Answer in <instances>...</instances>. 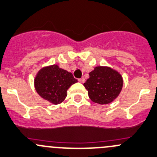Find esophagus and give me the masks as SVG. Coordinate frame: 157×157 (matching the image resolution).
I'll list each match as a JSON object with an SVG mask.
<instances>
[{"mask_svg":"<svg viewBox=\"0 0 157 157\" xmlns=\"http://www.w3.org/2000/svg\"><path fill=\"white\" fill-rule=\"evenodd\" d=\"M78 81L80 82V83H83L84 82H85V79L84 78H81V79H79L78 80Z\"/></svg>","mask_w":157,"mask_h":157,"instance_id":"obj_1","label":"esophagus"}]
</instances>
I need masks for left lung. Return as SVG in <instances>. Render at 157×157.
Masks as SVG:
<instances>
[{
    "instance_id": "1",
    "label": "left lung",
    "mask_w": 157,
    "mask_h": 157,
    "mask_svg": "<svg viewBox=\"0 0 157 157\" xmlns=\"http://www.w3.org/2000/svg\"><path fill=\"white\" fill-rule=\"evenodd\" d=\"M89 74L90 78L83 86L92 101L108 105L119 96L123 86L120 72L108 66H97Z\"/></svg>"
}]
</instances>
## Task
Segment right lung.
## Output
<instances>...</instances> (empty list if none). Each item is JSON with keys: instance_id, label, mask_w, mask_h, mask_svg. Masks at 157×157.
<instances>
[{"instance_id": "add662e5", "label": "right lung", "mask_w": 157, "mask_h": 157, "mask_svg": "<svg viewBox=\"0 0 157 157\" xmlns=\"http://www.w3.org/2000/svg\"><path fill=\"white\" fill-rule=\"evenodd\" d=\"M77 80L73 74L60 68L58 65L45 66L38 71L34 78L37 94L52 105H59L65 99L67 91Z\"/></svg>"}]
</instances>
